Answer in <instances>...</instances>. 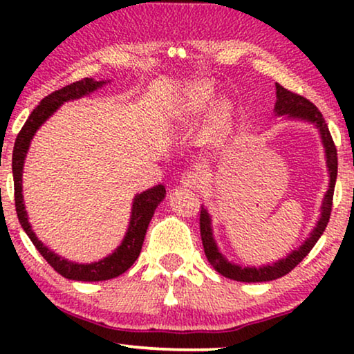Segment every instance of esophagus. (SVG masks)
I'll use <instances>...</instances> for the list:
<instances>
[{
  "label": "esophagus",
  "mask_w": 354,
  "mask_h": 354,
  "mask_svg": "<svg viewBox=\"0 0 354 354\" xmlns=\"http://www.w3.org/2000/svg\"><path fill=\"white\" fill-rule=\"evenodd\" d=\"M182 183H183V187L198 188V187H200V183H201L200 172H196V171H187V172L182 176Z\"/></svg>",
  "instance_id": "obj_1"
}]
</instances>
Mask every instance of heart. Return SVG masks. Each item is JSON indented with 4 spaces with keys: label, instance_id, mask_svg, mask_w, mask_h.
<instances>
[{
    "label": "heart",
    "instance_id": "obj_1",
    "mask_svg": "<svg viewBox=\"0 0 354 354\" xmlns=\"http://www.w3.org/2000/svg\"><path fill=\"white\" fill-rule=\"evenodd\" d=\"M212 100H214V96H212L211 90L198 88L188 95L185 100H182L180 106H178V113L187 115V118L188 115L201 114L209 108ZM227 119H229V108H227V104H221L214 118V127L221 129L227 122Z\"/></svg>",
    "mask_w": 354,
    "mask_h": 354
}]
</instances>
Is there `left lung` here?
<instances>
[{
    "label": "left lung",
    "mask_w": 354,
    "mask_h": 354,
    "mask_svg": "<svg viewBox=\"0 0 354 354\" xmlns=\"http://www.w3.org/2000/svg\"><path fill=\"white\" fill-rule=\"evenodd\" d=\"M275 90H277V101H275V108H274L275 115H285V118L306 120V122H311L316 125L319 132H321L322 145L324 148H326V158H327L330 183H328V190L326 193V196H324L321 217H319L316 227H314L308 239L304 240V243L299 246L298 250L292 251V253H290L285 259H280L272 266H263V268H241L239 264H232L230 261H227L224 258V254H222L219 248H217L214 236H212L209 212H207L206 207L201 206L200 232H201L203 248H205L206 258L217 272L222 274L227 279L236 280V282H248V283L269 282V280L283 277L285 274H288L290 270H293L304 258H306L309 251L313 250V246L317 243L319 239H321V235L324 234V230H326V227L328 224V219H330L333 188H335L337 167H338L337 148L332 140V135L328 132V127L326 120L322 118L321 111H319L311 101L306 100L301 95L293 93V91L283 88V86L279 84L275 85Z\"/></svg>",
    "instance_id": "obj_1"
}]
</instances>
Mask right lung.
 <instances>
[{
    "label": "right lung",
    "instance_id": "add662e5",
    "mask_svg": "<svg viewBox=\"0 0 354 354\" xmlns=\"http://www.w3.org/2000/svg\"><path fill=\"white\" fill-rule=\"evenodd\" d=\"M106 82H96L93 79H82L74 84L62 86L61 90L53 91L51 95L45 96L40 101V104L32 111L28 119L24 124V127L19 132L16 143H14L12 151V177H14V201H16V212L21 222L22 229L26 230L28 239L35 245L43 258L48 261V264L61 274L62 277L69 280H79V282H100V280H109L118 277V275L124 274L135 261H137L140 251H142V245L147 235V229L149 225V221L156 211L159 203L166 196V188L162 185H156L149 190L138 193L133 198L132 203V216H130L129 229L125 234L122 243L114 250L106 258L100 259L98 263L91 264H79L67 261L61 256H57L55 251H51L48 246H45L38 240L35 232L32 230L30 222H28V216L24 206V196H22V172H24V162H26V156L30 147V140L38 130V127L59 108L62 103L71 100H79L82 96L90 95L91 91L98 90L103 86Z\"/></svg>",
    "mask_w": 354,
    "mask_h": 354
}]
</instances>
